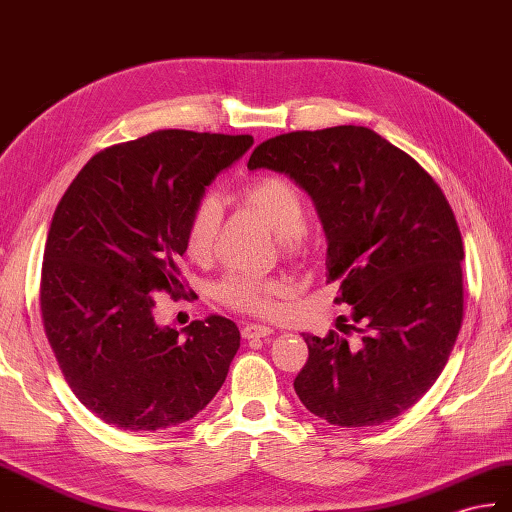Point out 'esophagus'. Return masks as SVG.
Listing matches in <instances>:
<instances>
[{"mask_svg":"<svg viewBox=\"0 0 512 512\" xmlns=\"http://www.w3.org/2000/svg\"><path fill=\"white\" fill-rule=\"evenodd\" d=\"M272 334V327H266V325H257V323H251L246 325L242 329V336L244 340H257V338H268Z\"/></svg>","mask_w":512,"mask_h":512,"instance_id":"obj_1","label":"esophagus"}]
</instances>
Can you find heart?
Wrapping results in <instances>:
<instances>
[{
	"instance_id": "1",
	"label": "heart",
	"mask_w": 512,
	"mask_h": 512,
	"mask_svg": "<svg viewBox=\"0 0 512 512\" xmlns=\"http://www.w3.org/2000/svg\"><path fill=\"white\" fill-rule=\"evenodd\" d=\"M242 200L281 237L285 253L303 251L307 244L305 200L290 181L281 176H259L242 189ZM220 216V202L213 196H205L196 202L185 229V248L189 257L202 261L213 253ZM283 290L285 285L272 279L231 277L218 285L216 294L233 310L268 314L275 310V301Z\"/></svg>"
}]
</instances>
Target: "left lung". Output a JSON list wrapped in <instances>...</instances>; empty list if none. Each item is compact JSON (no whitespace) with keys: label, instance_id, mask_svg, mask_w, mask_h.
Masks as SVG:
<instances>
[{"label":"left lung","instance_id":"left-lung-1","mask_svg":"<svg viewBox=\"0 0 512 512\" xmlns=\"http://www.w3.org/2000/svg\"><path fill=\"white\" fill-rule=\"evenodd\" d=\"M288 174L314 200L327 279L351 305L358 340L305 336L294 379L303 406L331 425H382L441 375L462 323L460 229L441 187L410 154L364 126L296 130L259 144L248 170ZM352 347L349 348L348 344Z\"/></svg>","mask_w":512,"mask_h":512}]
</instances>
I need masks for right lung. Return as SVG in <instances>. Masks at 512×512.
<instances>
[{"mask_svg":"<svg viewBox=\"0 0 512 512\" xmlns=\"http://www.w3.org/2000/svg\"><path fill=\"white\" fill-rule=\"evenodd\" d=\"M251 135L157 130L95 154L58 202L41 272L45 336L65 382L104 423L181 425L207 406L240 349L224 316L176 331L154 292L178 294L189 213Z\"/></svg>","mask_w":512,"mask_h":512,"instance_id":"right-lung-1","label":"right lung"}]
</instances>
